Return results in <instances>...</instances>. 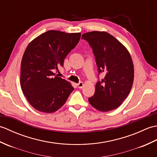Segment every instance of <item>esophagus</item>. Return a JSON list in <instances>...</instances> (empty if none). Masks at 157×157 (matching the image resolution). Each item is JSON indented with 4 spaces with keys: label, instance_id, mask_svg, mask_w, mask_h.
I'll return each instance as SVG.
<instances>
[{
    "label": "esophagus",
    "instance_id": "1",
    "mask_svg": "<svg viewBox=\"0 0 157 157\" xmlns=\"http://www.w3.org/2000/svg\"><path fill=\"white\" fill-rule=\"evenodd\" d=\"M77 85H78V87L79 88H82V87H83V86H84V83H83V82H79L78 83V84H77Z\"/></svg>",
    "mask_w": 157,
    "mask_h": 157
}]
</instances>
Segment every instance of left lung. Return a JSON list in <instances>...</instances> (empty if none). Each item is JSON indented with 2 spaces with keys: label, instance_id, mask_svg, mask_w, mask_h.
<instances>
[{
  "label": "left lung",
  "instance_id": "1",
  "mask_svg": "<svg viewBox=\"0 0 157 157\" xmlns=\"http://www.w3.org/2000/svg\"><path fill=\"white\" fill-rule=\"evenodd\" d=\"M92 48L98 73L105 76L96 84L94 94L88 98L100 111L115 109L128 97L134 82V64L129 51L106 32L93 31L82 36Z\"/></svg>",
  "mask_w": 157,
  "mask_h": 157
}]
</instances>
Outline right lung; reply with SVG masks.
Returning <instances> with one entry per match:
<instances>
[{
  "mask_svg": "<svg viewBox=\"0 0 157 157\" xmlns=\"http://www.w3.org/2000/svg\"><path fill=\"white\" fill-rule=\"evenodd\" d=\"M80 37V33L49 30L28 45L21 60L20 84L28 101L37 111H56L74 90L54 71L63 66L65 58Z\"/></svg>",
  "mask_w": 157,
  "mask_h": 157,
  "instance_id": "right-lung-1",
  "label": "right lung"
}]
</instances>
